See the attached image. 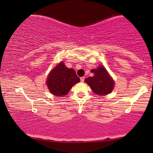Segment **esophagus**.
Here are the masks:
<instances>
[{
    "instance_id": "34e87169",
    "label": "esophagus",
    "mask_w": 153,
    "mask_h": 153,
    "mask_svg": "<svg viewBox=\"0 0 153 153\" xmlns=\"http://www.w3.org/2000/svg\"><path fill=\"white\" fill-rule=\"evenodd\" d=\"M80 80H81V82H84V80H85V77H84V76H82V77H81V78H80Z\"/></svg>"
}]
</instances>
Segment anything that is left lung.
<instances>
[{"mask_svg":"<svg viewBox=\"0 0 153 153\" xmlns=\"http://www.w3.org/2000/svg\"><path fill=\"white\" fill-rule=\"evenodd\" d=\"M91 72L94 73V76L88 77L85 81L94 93L100 95L110 93L114 89V82L105 68L100 66L97 69L92 70Z\"/></svg>","mask_w":153,"mask_h":153,"instance_id":"1","label":"left lung"}]
</instances>
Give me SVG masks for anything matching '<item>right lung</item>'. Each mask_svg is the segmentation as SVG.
<instances>
[{
  "label": "right lung",
  "mask_w": 153,
  "mask_h": 153,
  "mask_svg": "<svg viewBox=\"0 0 153 153\" xmlns=\"http://www.w3.org/2000/svg\"><path fill=\"white\" fill-rule=\"evenodd\" d=\"M80 81L73 69H68L60 62L49 74L47 81L49 91L54 95L63 97L76 83Z\"/></svg>",
  "instance_id": "right-lung-1"
}]
</instances>
